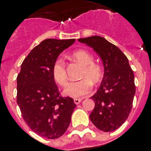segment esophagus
Returning <instances> with one entry per match:
<instances>
[{"mask_svg": "<svg viewBox=\"0 0 151 151\" xmlns=\"http://www.w3.org/2000/svg\"><path fill=\"white\" fill-rule=\"evenodd\" d=\"M81 101L82 98H74V99H73V101H74V103H75L76 104H78L81 103Z\"/></svg>", "mask_w": 151, "mask_h": 151, "instance_id": "obj_1", "label": "esophagus"}]
</instances>
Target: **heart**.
Wrapping results in <instances>:
<instances>
[{
	"label": "heart",
	"instance_id": "heart-1",
	"mask_svg": "<svg viewBox=\"0 0 151 151\" xmlns=\"http://www.w3.org/2000/svg\"><path fill=\"white\" fill-rule=\"evenodd\" d=\"M70 58L83 66L81 78L83 79L68 83L64 93L69 97L78 98L89 93L92 90V83H97L103 78L104 71L101 65L93 62V56L90 52L83 49L73 50L70 54ZM51 73L57 83L64 87L68 83V75L66 72L65 62L61 58H58L52 66Z\"/></svg>",
	"mask_w": 151,
	"mask_h": 151
}]
</instances>
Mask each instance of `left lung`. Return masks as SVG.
I'll return each mask as SVG.
<instances>
[{"mask_svg":"<svg viewBox=\"0 0 151 151\" xmlns=\"http://www.w3.org/2000/svg\"><path fill=\"white\" fill-rule=\"evenodd\" d=\"M78 41L93 48L103 61L104 74L98 91L91 97L95 107L90 119L98 129L111 132L125 122L132 109L136 91L134 72L125 54L102 37L80 38Z\"/></svg>","mask_w":151,"mask_h":151,"instance_id":"1","label":"left lung"}]
</instances>
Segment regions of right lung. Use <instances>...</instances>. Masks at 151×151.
<instances>
[{
  "instance_id": "obj_1",
  "label": "right lung",
  "mask_w": 151,
  "mask_h": 151,
  "mask_svg": "<svg viewBox=\"0 0 151 151\" xmlns=\"http://www.w3.org/2000/svg\"><path fill=\"white\" fill-rule=\"evenodd\" d=\"M75 39H46L27 56L17 77V103L23 119L43 137L57 139L69 127L76 104L60 95L51 69L54 61Z\"/></svg>"
}]
</instances>
